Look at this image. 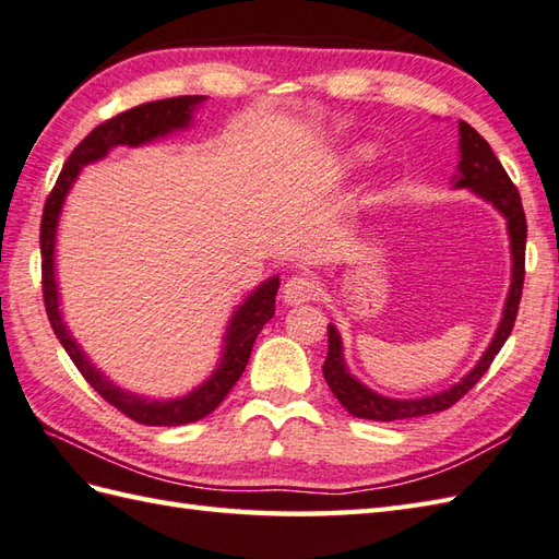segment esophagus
<instances>
[{
	"label": "esophagus",
	"instance_id": "34e87169",
	"mask_svg": "<svg viewBox=\"0 0 559 559\" xmlns=\"http://www.w3.org/2000/svg\"><path fill=\"white\" fill-rule=\"evenodd\" d=\"M281 293H283V300L288 305L311 302L319 297V281L309 274H297L283 283Z\"/></svg>",
	"mask_w": 559,
	"mask_h": 559
}]
</instances>
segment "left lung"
<instances>
[{
	"label": "left lung",
	"instance_id": "obj_1",
	"mask_svg": "<svg viewBox=\"0 0 559 559\" xmlns=\"http://www.w3.org/2000/svg\"><path fill=\"white\" fill-rule=\"evenodd\" d=\"M460 164H457V176L455 188H469L472 192L481 194L486 202H490L496 210L508 218V233H510V248H512V285L508 302L502 309V321L492 335V343L478 359V365L464 376L460 383H455L450 391L419 397V400H393L383 397L379 393L369 391L367 385H361L353 373L347 371L345 359H343V343L335 326L329 323V355L323 361V379H326L333 395L338 397L341 405L359 419H371V421H397V419H414L424 417V414H436L455 405L462 400L472 388L478 383V379L488 371L492 359L500 353L504 341L510 338L514 329V319L519 311V300H522V288H524V254H526V216L522 198L510 180L508 171H504L500 159L492 154L488 142L478 135L474 128L460 121Z\"/></svg>",
	"mask_w": 559,
	"mask_h": 559
}]
</instances>
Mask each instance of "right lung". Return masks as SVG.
I'll use <instances>...</instances> for the list:
<instances>
[{
  "label": "right lung",
  "mask_w": 559,
  "mask_h": 559,
  "mask_svg": "<svg viewBox=\"0 0 559 559\" xmlns=\"http://www.w3.org/2000/svg\"><path fill=\"white\" fill-rule=\"evenodd\" d=\"M202 102L204 97L200 95L147 102L119 116H114L109 121L99 123L93 133L85 135V140L71 152V157L67 159V164H63L61 174L57 178V186L51 188L49 198L45 202L43 224H40L43 297H45V309H47L51 329H55V335L63 345V349L69 353V357L73 359L75 369L83 373V379L93 385L95 391L109 402V405L123 412L128 419L145 426H180V424L198 421L206 417V414H212L221 402H224L230 388L236 385V381L242 376L245 367H248V359L259 331H262L264 323L274 317L276 293H278L281 281L278 276L269 278L266 283L259 285L248 300L233 311L230 323L226 329V338H224L226 341L224 355H221L218 367L210 379H206L200 388H194V391L188 393L186 397L147 400V397L121 391L119 385H114L107 376L97 371L93 361L85 357L81 345H78L73 335L69 333L67 323H63L61 311H59L57 276H55L57 224H59L63 200H67L73 180L78 178V174H81V168L85 164L107 157V152L119 145L138 147L162 135L180 131V128H188L194 107Z\"/></svg>",
  "instance_id": "add662e5"
}]
</instances>
